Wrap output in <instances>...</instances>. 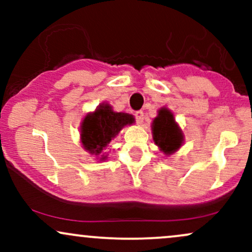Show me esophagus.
Listing matches in <instances>:
<instances>
[{
    "mask_svg": "<svg viewBox=\"0 0 252 252\" xmlns=\"http://www.w3.org/2000/svg\"><path fill=\"white\" fill-rule=\"evenodd\" d=\"M135 118H136V122H137V124H142L143 118H144L143 111H136L135 112Z\"/></svg>",
    "mask_w": 252,
    "mask_h": 252,
    "instance_id": "obj_1",
    "label": "esophagus"
}]
</instances>
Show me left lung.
<instances>
[{"label": "left lung", "instance_id": "obj_1", "mask_svg": "<svg viewBox=\"0 0 252 252\" xmlns=\"http://www.w3.org/2000/svg\"><path fill=\"white\" fill-rule=\"evenodd\" d=\"M158 116L152 123L153 140L156 146L166 155H170L184 143V134L175 122L174 115L167 108L158 110Z\"/></svg>", "mask_w": 252, "mask_h": 252}]
</instances>
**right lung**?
I'll return each instance as SVG.
<instances>
[{"label":"right lung","instance_id":"add662e5","mask_svg":"<svg viewBox=\"0 0 252 252\" xmlns=\"http://www.w3.org/2000/svg\"><path fill=\"white\" fill-rule=\"evenodd\" d=\"M134 121L132 115L115 112L109 104H99L94 112L86 115L82 122L80 141L84 149L91 155L99 158V161L106 160L103 150L122 128L132 124Z\"/></svg>","mask_w":252,"mask_h":252}]
</instances>
